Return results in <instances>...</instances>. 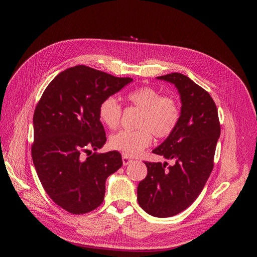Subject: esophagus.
Segmentation results:
<instances>
[{
	"label": "esophagus",
	"instance_id": "obj_1",
	"mask_svg": "<svg viewBox=\"0 0 257 257\" xmlns=\"http://www.w3.org/2000/svg\"><path fill=\"white\" fill-rule=\"evenodd\" d=\"M132 161H133V160H132L130 157H127V155H122V162H123V165L124 166H126V165H128L130 164V163H132Z\"/></svg>",
	"mask_w": 257,
	"mask_h": 257
}]
</instances>
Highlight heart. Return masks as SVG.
Masks as SVG:
<instances>
[{
	"mask_svg": "<svg viewBox=\"0 0 257 257\" xmlns=\"http://www.w3.org/2000/svg\"><path fill=\"white\" fill-rule=\"evenodd\" d=\"M130 107L139 110L137 130H122L109 138V146L127 157H136L157 138H166L176 130L181 118V106L173 95H161L149 85L131 90L126 94ZM122 106L113 96L104 98L98 107V116L105 125L114 130L122 118Z\"/></svg>",
	"mask_w": 257,
	"mask_h": 257,
	"instance_id": "obj_1",
	"label": "heart"
}]
</instances>
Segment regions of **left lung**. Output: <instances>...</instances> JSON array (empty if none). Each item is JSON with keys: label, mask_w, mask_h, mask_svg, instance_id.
Segmentation results:
<instances>
[{"label": "left lung", "mask_w": 257, "mask_h": 257, "mask_svg": "<svg viewBox=\"0 0 257 257\" xmlns=\"http://www.w3.org/2000/svg\"><path fill=\"white\" fill-rule=\"evenodd\" d=\"M158 79L176 85L182 106L176 130L152 152L176 163L167 167L145 162L148 174L138 184L137 200L147 213L168 217L191 206L203 191L213 169L221 125L214 100L189 77L172 73Z\"/></svg>", "instance_id": "8db88e82"}]
</instances>
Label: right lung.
<instances>
[{
  "label": "right lung",
  "mask_w": 257,
  "mask_h": 257,
  "mask_svg": "<svg viewBox=\"0 0 257 257\" xmlns=\"http://www.w3.org/2000/svg\"><path fill=\"white\" fill-rule=\"evenodd\" d=\"M132 81L77 65L60 73L36 105L33 164L46 193L69 213L96 209L104 200L106 179L122 166L120 152L91 150L106 143L100 102Z\"/></svg>",
  "instance_id": "right-lung-1"
}]
</instances>
